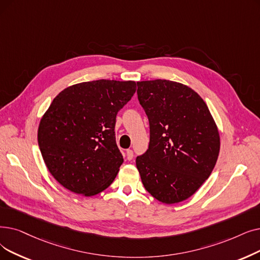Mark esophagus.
Returning <instances> with one entry per match:
<instances>
[{"instance_id": "esophagus-1", "label": "esophagus", "mask_w": 260, "mask_h": 260, "mask_svg": "<svg viewBox=\"0 0 260 260\" xmlns=\"http://www.w3.org/2000/svg\"><path fill=\"white\" fill-rule=\"evenodd\" d=\"M134 157V152L132 150H126V158L127 160H132Z\"/></svg>"}]
</instances>
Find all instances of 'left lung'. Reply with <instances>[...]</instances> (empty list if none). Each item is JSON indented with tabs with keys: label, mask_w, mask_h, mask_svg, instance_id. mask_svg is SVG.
<instances>
[{
	"label": "left lung",
	"mask_w": 260,
	"mask_h": 260,
	"mask_svg": "<svg viewBox=\"0 0 260 260\" xmlns=\"http://www.w3.org/2000/svg\"><path fill=\"white\" fill-rule=\"evenodd\" d=\"M150 122V144L136 158L142 184L164 204L193 196L216 166L220 134L206 103L193 89L173 81L137 82Z\"/></svg>",
	"instance_id": "1"
}]
</instances>
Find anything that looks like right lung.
Listing matches in <instances>:
<instances>
[{
    "label": "right lung",
    "instance_id": "obj_1",
    "mask_svg": "<svg viewBox=\"0 0 260 260\" xmlns=\"http://www.w3.org/2000/svg\"><path fill=\"white\" fill-rule=\"evenodd\" d=\"M136 89L134 81L99 80L54 98L40 120L38 144L48 170L66 189L92 197L114 182L123 162L116 117Z\"/></svg>",
    "mask_w": 260,
    "mask_h": 260
}]
</instances>
